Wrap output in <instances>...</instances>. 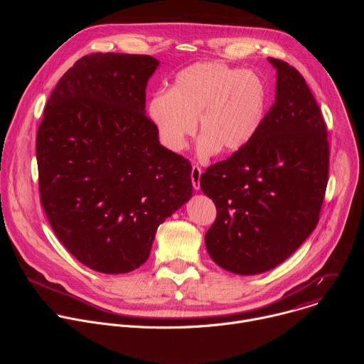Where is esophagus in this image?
<instances>
[{
	"mask_svg": "<svg viewBox=\"0 0 364 364\" xmlns=\"http://www.w3.org/2000/svg\"><path fill=\"white\" fill-rule=\"evenodd\" d=\"M200 178H201V168L198 166H193L191 168V183L194 190L200 188Z\"/></svg>",
	"mask_w": 364,
	"mask_h": 364,
	"instance_id": "34e87169",
	"label": "esophagus"
}]
</instances>
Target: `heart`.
Masks as SVG:
<instances>
[{
    "mask_svg": "<svg viewBox=\"0 0 364 364\" xmlns=\"http://www.w3.org/2000/svg\"><path fill=\"white\" fill-rule=\"evenodd\" d=\"M267 108L268 86L256 72L201 62L180 70L168 92L149 99L148 117L173 151L186 148L197 119L200 154H230L255 138Z\"/></svg>",
    "mask_w": 364,
    "mask_h": 364,
    "instance_id": "heart-1",
    "label": "heart"
}]
</instances>
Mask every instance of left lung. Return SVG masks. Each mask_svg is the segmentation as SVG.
<instances>
[{
  "label": "left lung",
  "instance_id": "1",
  "mask_svg": "<svg viewBox=\"0 0 364 364\" xmlns=\"http://www.w3.org/2000/svg\"><path fill=\"white\" fill-rule=\"evenodd\" d=\"M268 60L277 95L261 129L200 178L218 210L207 252L237 275L267 272L302 245L318 223L328 181L327 127L316 97L295 68Z\"/></svg>",
  "mask_w": 364,
  "mask_h": 364
}]
</instances>
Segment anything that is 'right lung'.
Instances as JSON below:
<instances>
[{
	"mask_svg": "<svg viewBox=\"0 0 364 364\" xmlns=\"http://www.w3.org/2000/svg\"><path fill=\"white\" fill-rule=\"evenodd\" d=\"M159 65L145 55L83 56L38 127L41 205L63 246L96 272L139 268L159 226L193 193L191 164L160 144L145 115Z\"/></svg>",
	"mask_w": 364,
	"mask_h": 364,
	"instance_id": "1",
	"label": "right lung"
}]
</instances>
